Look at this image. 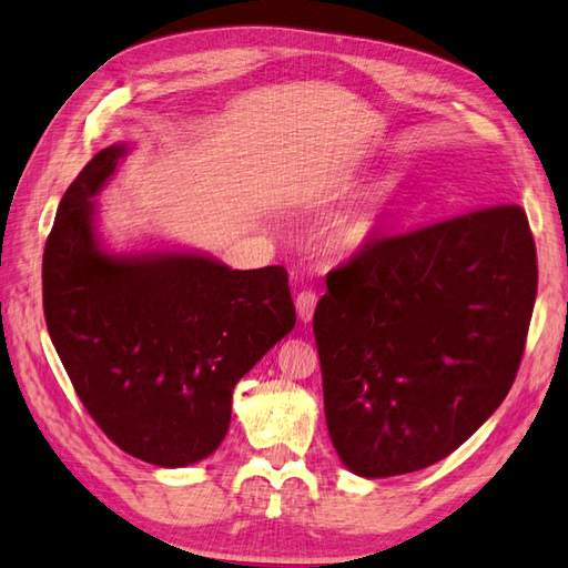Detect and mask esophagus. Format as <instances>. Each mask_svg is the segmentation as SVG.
<instances>
[{"mask_svg":"<svg viewBox=\"0 0 568 568\" xmlns=\"http://www.w3.org/2000/svg\"><path fill=\"white\" fill-rule=\"evenodd\" d=\"M315 306H317V294H315V292H301V294H298V298H296V311H298V317H301L303 323H311V321H313Z\"/></svg>","mask_w":568,"mask_h":568,"instance_id":"1","label":"esophagus"}]
</instances>
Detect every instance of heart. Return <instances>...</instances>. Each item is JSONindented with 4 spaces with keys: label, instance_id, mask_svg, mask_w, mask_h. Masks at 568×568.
<instances>
[{
    "label": "heart",
    "instance_id": "obj_1",
    "mask_svg": "<svg viewBox=\"0 0 568 568\" xmlns=\"http://www.w3.org/2000/svg\"><path fill=\"white\" fill-rule=\"evenodd\" d=\"M366 229L368 226H362V224H358V221H356V224H347L337 233V241L342 245H358V243L364 241V236H366Z\"/></svg>",
    "mask_w": 568,
    "mask_h": 568
}]
</instances>
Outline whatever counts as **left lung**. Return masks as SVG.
<instances>
[{"mask_svg":"<svg viewBox=\"0 0 568 568\" xmlns=\"http://www.w3.org/2000/svg\"><path fill=\"white\" fill-rule=\"evenodd\" d=\"M535 294L518 204L376 239L332 270L313 332L342 463L395 477L460 448L516 381Z\"/></svg>","mask_w":568,"mask_h":568,"instance_id":"obj_1","label":"left lung"}]
</instances>
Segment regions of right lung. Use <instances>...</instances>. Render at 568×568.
<instances>
[{"label":"right lung","instance_id":"1","mask_svg":"<svg viewBox=\"0 0 568 568\" xmlns=\"http://www.w3.org/2000/svg\"><path fill=\"white\" fill-rule=\"evenodd\" d=\"M128 146L99 151L67 187L43 253L50 339L93 422L159 467L224 440L236 383L296 325L288 274L195 253L110 255L91 197Z\"/></svg>","mask_w":568,"mask_h":568}]
</instances>
